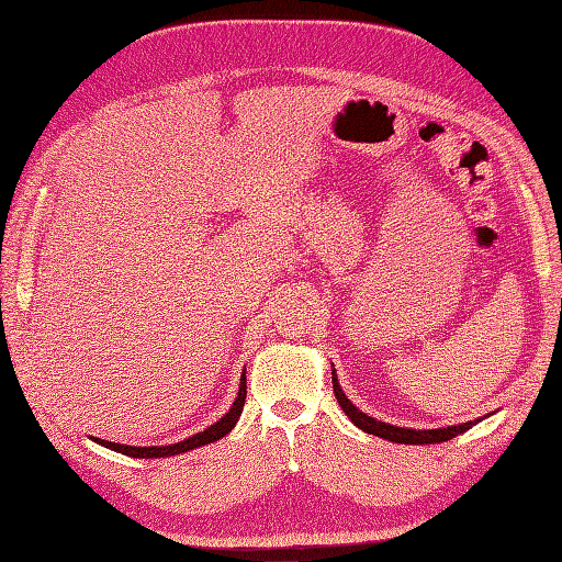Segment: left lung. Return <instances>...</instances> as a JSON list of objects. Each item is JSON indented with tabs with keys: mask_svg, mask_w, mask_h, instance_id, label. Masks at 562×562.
Masks as SVG:
<instances>
[{
	"mask_svg": "<svg viewBox=\"0 0 562 562\" xmlns=\"http://www.w3.org/2000/svg\"><path fill=\"white\" fill-rule=\"evenodd\" d=\"M333 391H335V398L337 403L342 405V411L349 415V419L356 424V427L363 429L366 434L372 436H380L384 440H391V443H403V446H424V443H443V440H450L459 434L469 431L473 424H479V419L473 422H464V424H457V427H448V429H427V431H417V429H403V427H394V424H386L380 422L375 417H368L366 413H361L359 407H356L347 396L342 386H339L335 372H333Z\"/></svg>",
	"mask_w": 562,
	"mask_h": 562,
	"instance_id": "obj_1",
	"label": "left lung"
}]
</instances>
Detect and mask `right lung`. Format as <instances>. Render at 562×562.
Returning <instances> with one entry per match:
<instances>
[{"mask_svg":"<svg viewBox=\"0 0 562 562\" xmlns=\"http://www.w3.org/2000/svg\"><path fill=\"white\" fill-rule=\"evenodd\" d=\"M244 403H246V375L241 378V384H239V396H236L234 405L229 407V413L225 417H220L215 424H211L209 429H203L201 434H194L190 438L180 440V443H173V446H155V448H133V446H122V443H110V440H98L100 446H105L114 452H122V454H128V457H143V459H149V457H171V454H180V452H187V450H194V448H201V446H209V443H215V440H220L223 436H227L234 424L239 422V415L244 411Z\"/></svg>","mask_w":562,"mask_h":562,"instance_id":"obj_1","label":"right lung"}]
</instances>
